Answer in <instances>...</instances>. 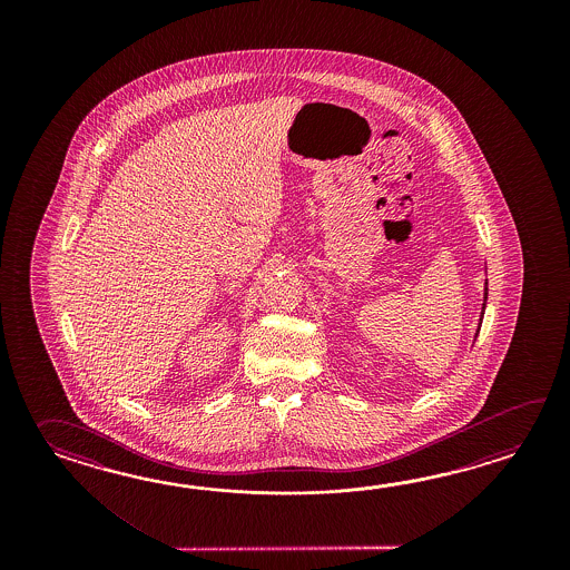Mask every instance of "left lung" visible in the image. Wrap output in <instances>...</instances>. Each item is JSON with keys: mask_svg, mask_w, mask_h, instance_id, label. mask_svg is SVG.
<instances>
[{"mask_svg": "<svg viewBox=\"0 0 570 570\" xmlns=\"http://www.w3.org/2000/svg\"><path fill=\"white\" fill-rule=\"evenodd\" d=\"M487 285H484V302H483V312H484V305H487ZM481 322H483V314H481ZM476 334H479V330H476Z\"/></svg>", "mask_w": 570, "mask_h": 570, "instance_id": "1", "label": "left lung"}]
</instances>
